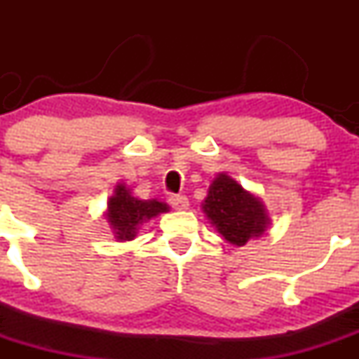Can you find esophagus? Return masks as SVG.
<instances>
[{"mask_svg":"<svg viewBox=\"0 0 359 359\" xmlns=\"http://www.w3.org/2000/svg\"><path fill=\"white\" fill-rule=\"evenodd\" d=\"M168 201L170 205H172V208L175 210H187V206H189V201H187V198L182 196V194H172Z\"/></svg>","mask_w":359,"mask_h":359,"instance_id":"obj_1","label":"esophagus"}]
</instances>
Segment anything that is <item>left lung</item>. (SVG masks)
Listing matches in <instances>:
<instances>
[{"label": "left lung", "instance_id": "8db88e82", "mask_svg": "<svg viewBox=\"0 0 359 359\" xmlns=\"http://www.w3.org/2000/svg\"><path fill=\"white\" fill-rule=\"evenodd\" d=\"M203 212L231 245L243 247L269 226L266 206L227 173H219L203 201Z\"/></svg>", "mask_w": 359, "mask_h": 359}]
</instances>
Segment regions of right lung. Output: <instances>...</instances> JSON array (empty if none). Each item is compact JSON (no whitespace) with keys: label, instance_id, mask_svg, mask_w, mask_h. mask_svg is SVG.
<instances>
[{"label":"right lung","instance_id":"add662e5","mask_svg":"<svg viewBox=\"0 0 359 359\" xmlns=\"http://www.w3.org/2000/svg\"><path fill=\"white\" fill-rule=\"evenodd\" d=\"M168 212V205L158 200H139L125 184L114 187V194L107 201V222L114 238L119 241H130L137 236L139 226L153 219L158 213Z\"/></svg>","mask_w":359,"mask_h":359}]
</instances>
